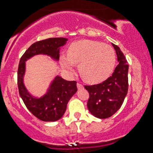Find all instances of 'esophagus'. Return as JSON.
<instances>
[{
	"instance_id": "1",
	"label": "esophagus",
	"mask_w": 153,
	"mask_h": 153,
	"mask_svg": "<svg viewBox=\"0 0 153 153\" xmlns=\"http://www.w3.org/2000/svg\"><path fill=\"white\" fill-rule=\"evenodd\" d=\"M77 87H78V89H81V88H83V85L80 83V82H78L77 83Z\"/></svg>"
}]
</instances>
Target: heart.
<instances>
[{
	"instance_id": "1",
	"label": "heart",
	"mask_w": 153,
	"mask_h": 153,
	"mask_svg": "<svg viewBox=\"0 0 153 153\" xmlns=\"http://www.w3.org/2000/svg\"><path fill=\"white\" fill-rule=\"evenodd\" d=\"M75 63H79L81 76L91 83H97L110 75L116 63V54L109 44L92 40L72 43L68 49V56H62L64 68L72 72Z\"/></svg>"
}]
</instances>
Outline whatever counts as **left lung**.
Masks as SVG:
<instances>
[{"label": "left lung", "mask_w": 153, "mask_h": 153, "mask_svg": "<svg viewBox=\"0 0 153 153\" xmlns=\"http://www.w3.org/2000/svg\"><path fill=\"white\" fill-rule=\"evenodd\" d=\"M118 57V65L109 78L102 83L85 85L89 93L88 110L99 118H107L122 106L128 91V64L125 55L117 45L112 44Z\"/></svg>", "instance_id": "left-lung-1"}]
</instances>
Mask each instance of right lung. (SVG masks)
<instances>
[{
  "label": "right lung",
  "instance_id": "1",
  "mask_svg": "<svg viewBox=\"0 0 153 153\" xmlns=\"http://www.w3.org/2000/svg\"><path fill=\"white\" fill-rule=\"evenodd\" d=\"M65 38H51L34 43L24 53L19 60L17 72L19 93L27 109L43 122H56L62 118L67 103L76 93L77 81H68L57 76L45 96L35 99L28 93L23 85L25 61L37 54H47L59 59V48L66 43Z\"/></svg>",
  "mask_w": 153,
  "mask_h": 153
}]
</instances>
